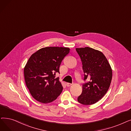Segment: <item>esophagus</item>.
<instances>
[{
    "instance_id": "1",
    "label": "esophagus",
    "mask_w": 131,
    "mask_h": 131,
    "mask_svg": "<svg viewBox=\"0 0 131 131\" xmlns=\"http://www.w3.org/2000/svg\"><path fill=\"white\" fill-rule=\"evenodd\" d=\"M72 84V83H66V86H67V87H70V86H71Z\"/></svg>"
}]
</instances>
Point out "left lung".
<instances>
[{
  "label": "left lung",
  "mask_w": 131,
  "mask_h": 131,
  "mask_svg": "<svg viewBox=\"0 0 131 131\" xmlns=\"http://www.w3.org/2000/svg\"><path fill=\"white\" fill-rule=\"evenodd\" d=\"M81 58L84 73L82 92L78 97L80 103L91 105L102 99L107 92L112 80V72L107 59L100 51L89 47L77 48Z\"/></svg>",
  "instance_id": "left-lung-1"
}]
</instances>
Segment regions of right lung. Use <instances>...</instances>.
Returning a JSON list of instances; mask_svg holds the SVG:
<instances>
[{"instance_id": "right-lung-1", "label": "right lung", "mask_w": 131, "mask_h": 131, "mask_svg": "<svg viewBox=\"0 0 131 131\" xmlns=\"http://www.w3.org/2000/svg\"><path fill=\"white\" fill-rule=\"evenodd\" d=\"M70 52L63 47H46L38 50L28 59L24 69L26 86L36 101L48 103L57 99L62 86L56 74L59 73L62 60Z\"/></svg>"}]
</instances>
